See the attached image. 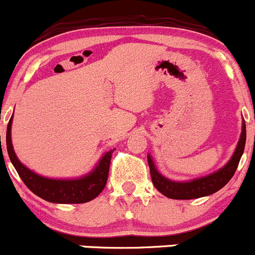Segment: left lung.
Here are the masks:
<instances>
[{
  "label": "left lung",
  "mask_w": 255,
  "mask_h": 255,
  "mask_svg": "<svg viewBox=\"0 0 255 255\" xmlns=\"http://www.w3.org/2000/svg\"><path fill=\"white\" fill-rule=\"evenodd\" d=\"M246 137V122L243 120L242 132H241L240 141H238V145L236 147L235 152H233V156L231 157L228 163L225 164L222 168H220L216 172L211 173V174L201 178H196V179L189 180V182H174V180L168 179V178L162 175L157 170L151 156L147 154V161H148L152 183H153V185L156 186V189L159 193H162L164 196H167L169 199L189 200V199H198L203 198V196L211 195V194L216 193L220 189L224 188L230 182L233 174H235L238 163L241 161V157L243 154V151H245Z\"/></svg>",
  "instance_id": "left-lung-1"
}]
</instances>
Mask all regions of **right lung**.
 <instances>
[{
	"mask_svg": "<svg viewBox=\"0 0 255 255\" xmlns=\"http://www.w3.org/2000/svg\"><path fill=\"white\" fill-rule=\"evenodd\" d=\"M13 115L10 117L7 125L6 145L7 152L12 164L19 174L20 179L28 186L30 191L35 195L49 203L55 204H83L96 199L103 191L107 184L109 174L110 159L114 149L107 152L101 161L98 162L94 169L88 174L76 179H52L43 175L36 174L35 172L27 168L17 158L13 149L12 138H10V128H12ZM1 140V136H0Z\"/></svg>",
	"mask_w": 255,
	"mask_h": 255,
	"instance_id": "right-lung-1",
	"label": "right lung"
}]
</instances>
